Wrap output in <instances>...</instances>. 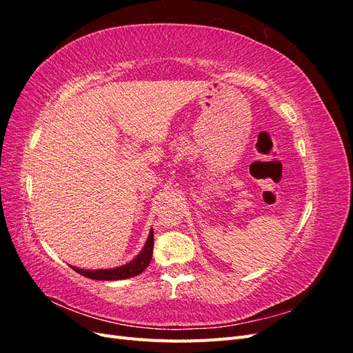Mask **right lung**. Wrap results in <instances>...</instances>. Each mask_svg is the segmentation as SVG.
Listing matches in <instances>:
<instances>
[{
	"label": "right lung",
	"mask_w": 353,
	"mask_h": 353,
	"mask_svg": "<svg viewBox=\"0 0 353 353\" xmlns=\"http://www.w3.org/2000/svg\"><path fill=\"white\" fill-rule=\"evenodd\" d=\"M153 244H154V234L152 228L150 232H148L147 241L144 244V248L141 249V252L128 263L122 266H116V268H109V270H82V268H78V266H72V270L83 276H87V279L99 280V281H116V280L132 279V276L141 274L147 268L148 263H150L152 254H153Z\"/></svg>",
	"instance_id": "right-lung-1"
}]
</instances>
